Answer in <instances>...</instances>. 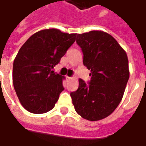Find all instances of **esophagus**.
Returning <instances> with one entry per match:
<instances>
[{"label":"esophagus","instance_id":"esophagus-1","mask_svg":"<svg viewBox=\"0 0 146 146\" xmlns=\"http://www.w3.org/2000/svg\"><path fill=\"white\" fill-rule=\"evenodd\" d=\"M66 79L68 80H70L73 79V77H71V76H66Z\"/></svg>","mask_w":146,"mask_h":146}]
</instances>
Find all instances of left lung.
<instances>
[{
    "label": "left lung",
    "mask_w": 146,
    "mask_h": 146,
    "mask_svg": "<svg viewBox=\"0 0 146 146\" xmlns=\"http://www.w3.org/2000/svg\"><path fill=\"white\" fill-rule=\"evenodd\" d=\"M76 41L84 54L83 63L91 70V80H79L78 89L70 93L73 104L84 119H104L123 98L129 79L127 56L118 42L102 31L77 34Z\"/></svg>",
    "instance_id": "8db88e82"
}]
</instances>
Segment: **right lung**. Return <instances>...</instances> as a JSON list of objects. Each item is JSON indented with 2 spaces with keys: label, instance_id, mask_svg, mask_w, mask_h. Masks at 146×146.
I'll return each mask as SVG.
<instances>
[{
  "label": "right lung",
  "instance_id": "add662e5",
  "mask_svg": "<svg viewBox=\"0 0 146 146\" xmlns=\"http://www.w3.org/2000/svg\"><path fill=\"white\" fill-rule=\"evenodd\" d=\"M76 33L56 29L36 32L25 42L13 63L12 79L20 103L27 111L51 110L64 90L62 76L52 69L76 40Z\"/></svg>",
  "mask_w": 146,
  "mask_h": 146
}]
</instances>
